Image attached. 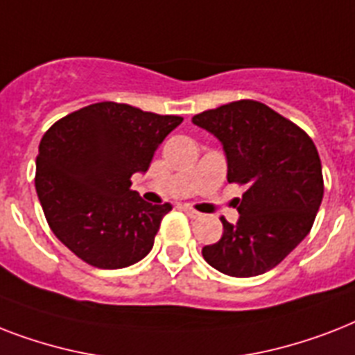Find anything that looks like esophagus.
Returning a JSON list of instances; mask_svg holds the SVG:
<instances>
[{
    "instance_id": "34e87169",
    "label": "esophagus",
    "mask_w": 355,
    "mask_h": 355,
    "mask_svg": "<svg viewBox=\"0 0 355 355\" xmlns=\"http://www.w3.org/2000/svg\"><path fill=\"white\" fill-rule=\"evenodd\" d=\"M180 208H182V210L186 211V214H188L189 217H191V219H197V217H200V211L193 210V208H191V206H188V205H182V206H180Z\"/></svg>"
}]
</instances>
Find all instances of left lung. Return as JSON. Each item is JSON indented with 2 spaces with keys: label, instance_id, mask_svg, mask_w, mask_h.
Returning a JSON list of instances; mask_svg holds the SVG:
<instances>
[{
  "label": "left lung",
  "instance_id": "obj_1",
  "mask_svg": "<svg viewBox=\"0 0 355 355\" xmlns=\"http://www.w3.org/2000/svg\"><path fill=\"white\" fill-rule=\"evenodd\" d=\"M191 121L221 141L228 182L247 186L236 199L237 223L223 217V237L206 245L202 256L223 275H263L308 236L322 202V166L313 139L252 99L206 110Z\"/></svg>",
  "mask_w": 355,
  "mask_h": 355
}]
</instances>
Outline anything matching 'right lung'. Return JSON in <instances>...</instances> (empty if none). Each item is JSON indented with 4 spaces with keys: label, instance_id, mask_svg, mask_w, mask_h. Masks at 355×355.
Instances as JSON below:
<instances>
[{
    "label": "right lung",
    "instance_id": "obj_1",
    "mask_svg": "<svg viewBox=\"0 0 355 355\" xmlns=\"http://www.w3.org/2000/svg\"><path fill=\"white\" fill-rule=\"evenodd\" d=\"M180 116L103 101L58 119L40 141L35 186L53 234L97 269H121L153 248L171 205L130 189Z\"/></svg>",
    "mask_w": 355,
    "mask_h": 355
}]
</instances>
